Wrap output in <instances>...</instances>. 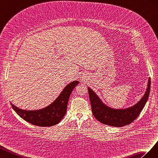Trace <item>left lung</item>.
<instances>
[{
  "label": "left lung",
  "mask_w": 158,
  "mask_h": 158,
  "mask_svg": "<svg viewBox=\"0 0 158 158\" xmlns=\"http://www.w3.org/2000/svg\"><path fill=\"white\" fill-rule=\"evenodd\" d=\"M151 80H148L147 91L136 105L127 109L116 110L105 106L92 90L88 88L93 114L101 123L111 127H121L130 124L140 114L149 97Z\"/></svg>",
  "instance_id": "1"
}]
</instances>
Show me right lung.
Here are the masks:
<instances>
[{"mask_svg": "<svg viewBox=\"0 0 158 158\" xmlns=\"http://www.w3.org/2000/svg\"><path fill=\"white\" fill-rule=\"evenodd\" d=\"M78 83L79 82L76 81L67 85L55 101L42 109L26 110L19 109L12 103L10 105L18 115L28 123L38 127H52L59 123L64 118L70 94Z\"/></svg>", "mask_w": 158, "mask_h": 158, "instance_id": "add662e5", "label": "right lung"}]
</instances>
